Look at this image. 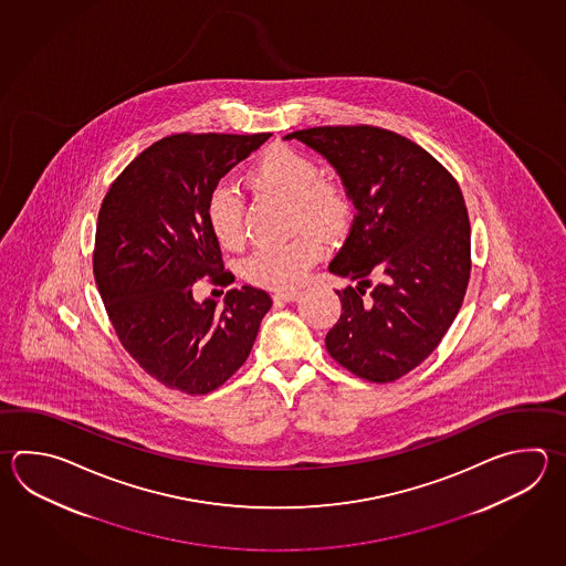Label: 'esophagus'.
Segmentation results:
<instances>
[{
  "label": "esophagus",
  "mask_w": 566,
  "mask_h": 566,
  "mask_svg": "<svg viewBox=\"0 0 566 566\" xmlns=\"http://www.w3.org/2000/svg\"><path fill=\"white\" fill-rule=\"evenodd\" d=\"M301 298V292L298 290H282L274 294V302H294Z\"/></svg>",
  "instance_id": "obj_1"
}]
</instances>
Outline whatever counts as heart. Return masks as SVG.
Wrapping results in <instances>:
<instances>
[{
    "label": "heart",
    "instance_id": "b5f03b06",
    "mask_svg": "<svg viewBox=\"0 0 566 566\" xmlns=\"http://www.w3.org/2000/svg\"><path fill=\"white\" fill-rule=\"evenodd\" d=\"M318 177L321 167L316 159L289 145L264 150L252 169V181L258 187L292 201L296 226L333 235L345 226L348 206L335 184ZM208 220L221 245L231 250L242 245L243 203L233 185L220 184L209 193ZM321 252V242L312 233H301L289 242L260 243L243 260V276L264 289H294L316 264Z\"/></svg>",
    "mask_w": 566,
    "mask_h": 566
}]
</instances>
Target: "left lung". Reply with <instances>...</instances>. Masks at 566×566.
Masks as SVG:
<instances>
[{
  "label": "left lung",
  "mask_w": 566,
  "mask_h": 566,
  "mask_svg": "<svg viewBox=\"0 0 566 566\" xmlns=\"http://www.w3.org/2000/svg\"><path fill=\"white\" fill-rule=\"evenodd\" d=\"M284 139L321 153L357 209L328 264L357 286L336 290L343 314L326 350L360 379L395 381L433 353L465 296L472 264L460 185L426 149L385 128L314 127Z\"/></svg>",
  "instance_id": "left-lung-1"
}]
</instances>
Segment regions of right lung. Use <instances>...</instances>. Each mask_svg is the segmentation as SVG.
I'll return each instance as SVG.
<instances>
[{"label":"right lung","instance_id":"1","mask_svg":"<svg viewBox=\"0 0 566 566\" xmlns=\"http://www.w3.org/2000/svg\"><path fill=\"white\" fill-rule=\"evenodd\" d=\"M270 139L260 135H171L116 177L98 211L94 277L118 340L169 389L206 395L242 367L272 298L233 289L223 306L193 298L208 277L228 286L208 220L221 177Z\"/></svg>","mask_w":566,"mask_h":566}]
</instances>
